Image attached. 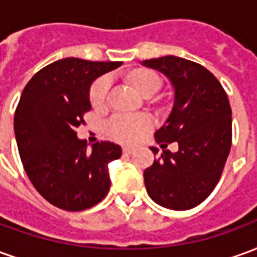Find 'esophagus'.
Masks as SVG:
<instances>
[{
	"mask_svg": "<svg viewBox=\"0 0 257 257\" xmlns=\"http://www.w3.org/2000/svg\"><path fill=\"white\" fill-rule=\"evenodd\" d=\"M134 151H135L134 147H129V146H125V147L122 149L123 154H132Z\"/></svg>",
	"mask_w": 257,
	"mask_h": 257,
	"instance_id": "34e87169",
	"label": "esophagus"
}]
</instances>
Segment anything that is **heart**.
<instances>
[{
  "instance_id": "obj_1",
  "label": "heart",
  "mask_w": 257,
  "mask_h": 257,
  "mask_svg": "<svg viewBox=\"0 0 257 257\" xmlns=\"http://www.w3.org/2000/svg\"><path fill=\"white\" fill-rule=\"evenodd\" d=\"M131 84L139 93L151 96L160 89L161 81L158 75L149 70H138L131 75ZM110 78L101 77L90 86L89 99L93 107H101L107 100ZM151 126V119L146 115L117 114L107 122V134L119 142H134Z\"/></svg>"
}]
</instances>
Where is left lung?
I'll return each mask as SVG.
<instances>
[{
	"label": "left lung",
	"mask_w": 257,
	"mask_h": 257,
	"mask_svg": "<svg viewBox=\"0 0 257 257\" xmlns=\"http://www.w3.org/2000/svg\"><path fill=\"white\" fill-rule=\"evenodd\" d=\"M142 64L172 82V111L154 138L165 147L179 145L176 153L162 151L145 171L147 194L168 209H191L213 191L231 149L230 101L215 75L195 62L171 55Z\"/></svg>",
	"instance_id": "8db88e82"
}]
</instances>
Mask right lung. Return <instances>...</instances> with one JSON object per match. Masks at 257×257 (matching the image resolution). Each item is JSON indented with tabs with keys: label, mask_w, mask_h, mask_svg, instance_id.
I'll use <instances>...</instances> for the list:
<instances>
[{
	"label": "right lung",
	"mask_w": 257,
	"mask_h": 257,
	"mask_svg": "<svg viewBox=\"0 0 257 257\" xmlns=\"http://www.w3.org/2000/svg\"><path fill=\"white\" fill-rule=\"evenodd\" d=\"M121 64L56 60L34 74L22 92L14 119L20 160L37 191L60 209L92 208L110 190L108 164L121 157V147L97 142L88 150L75 128L90 110L92 82Z\"/></svg>",
	"instance_id": "1"
}]
</instances>
